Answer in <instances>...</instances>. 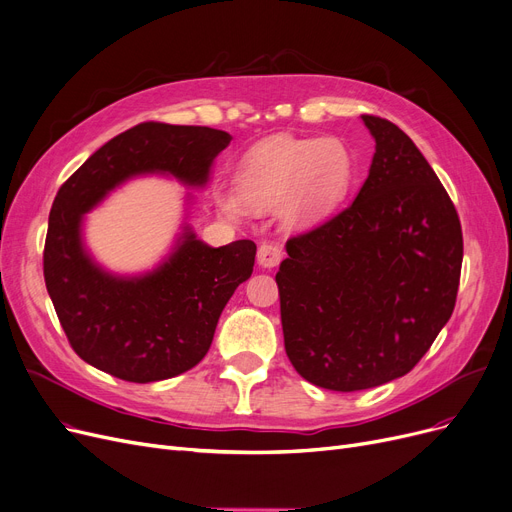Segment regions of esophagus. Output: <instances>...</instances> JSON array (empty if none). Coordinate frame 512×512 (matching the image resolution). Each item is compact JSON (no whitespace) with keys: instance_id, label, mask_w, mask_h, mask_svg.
I'll return each instance as SVG.
<instances>
[{"instance_id":"1","label":"esophagus","mask_w":512,"mask_h":512,"mask_svg":"<svg viewBox=\"0 0 512 512\" xmlns=\"http://www.w3.org/2000/svg\"><path fill=\"white\" fill-rule=\"evenodd\" d=\"M280 261H282L280 247H276V244H270V242H263L257 251V263L261 265V268L272 270Z\"/></svg>"}]
</instances>
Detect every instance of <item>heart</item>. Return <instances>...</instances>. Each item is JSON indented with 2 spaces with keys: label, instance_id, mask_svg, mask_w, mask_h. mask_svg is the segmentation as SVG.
Returning a JSON list of instances; mask_svg holds the SVG:
<instances>
[{
  "label": "heart",
  "instance_id": "b5f03b06",
  "mask_svg": "<svg viewBox=\"0 0 512 512\" xmlns=\"http://www.w3.org/2000/svg\"><path fill=\"white\" fill-rule=\"evenodd\" d=\"M351 167V154L337 138H274L244 154L238 184L219 182L213 201L230 219L274 207L286 230H301L341 201Z\"/></svg>",
  "mask_w": 512,
  "mask_h": 512
}]
</instances>
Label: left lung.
I'll return each mask as SVG.
<instances>
[{
  "label": "left lung",
  "mask_w": 512,
  "mask_h": 512,
  "mask_svg": "<svg viewBox=\"0 0 512 512\" xmlns=\"http://www.w3.org/2000/svg\"><path fill=\"white\" fill-rule=\"evenodd\" d=\"M374 138L353 203L286 242L276 274L286 355L311 385L360 391L408 374L448 324L462 230L406 133L362 115Z\"/></svg>",
  "instance_id": "1"
}]
</instances>
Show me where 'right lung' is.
<instances>
[{"label":"right lung","mask_w":512,"mask_h":512,"mask_svg":"<svg viewBox=\"0 0 512 512\" xmlns=\"http://www.w3.org/2000/svg\"><path fill=\"white\" fill-rule=\"evenodd\" d=\"M232 136L198 125L142 123L108 140L62 184L48 219L43 276L73 349L90 366L129 383H154L201 362L238 284L249 280L257 247L236 240L209 247L184 221L150 270L104 268L85 242V219L110 192L146 175L207 188Z\"/></svg>","instance_id":"obj_1"}]
</instances>
